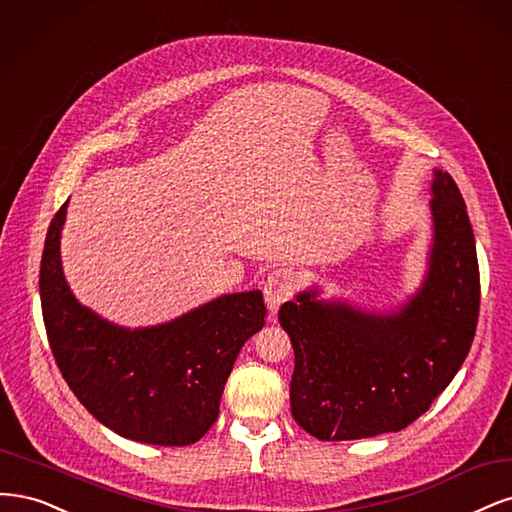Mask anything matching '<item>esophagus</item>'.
Here are the masks:
<instances>
[{"instance_id": "1", "label": "esophagus", "mask_w": 512, "mask_h": 512, "mask_svg": "<svg viewBox=\"0 0 512 512\" xmlns=\"http://www.w3.org/2000/svg\"><path fill=\"white\" fill-rule=\"evenodd\" d=\"M298 287L300 276L291 268H278L268 276L266 283H263V295H266V302L272 315L280 308V304L291 300V295L298 291Z\"/></svg>"}]
</instances>
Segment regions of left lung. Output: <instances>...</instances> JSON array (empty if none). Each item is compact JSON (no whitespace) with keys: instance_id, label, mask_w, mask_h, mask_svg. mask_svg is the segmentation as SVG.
I'll use <instances>...</instances> for the list:
<instances>
[{"instance_id":"obj_1","label":"left lung","mask_w":512,"mask_h":512,"mask_svg":"<svg viewBox=\"0 0 512 512\" xmlns=\"http://www.w3.org/2000/svg\"><path fill=\"white\" fill-rule=\"evenodd\" d=\"M434 244L421 289L395 312L317 302V289L278 310L291 338V415L319 440L400 432L447 389L470 351L481 278L455 180L434 172Z\"/></svg>"}]
</instances>
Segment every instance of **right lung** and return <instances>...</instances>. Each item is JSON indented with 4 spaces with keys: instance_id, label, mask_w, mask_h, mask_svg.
Listing matches in <instances>:
<instances>
[{
    "instance_id": "obj_1",
    "label": "right lung",
    "mask_w": 512,
    "mask_h": 512,
    "mask_svg": "<svg viewBox=\"0 0 512 512\" xmlns=\"http://www.w3.org/2000/svg\"><path fill=\"white\" fill-rule=\"evenodd\" d=\"M65 202L48 227L40 298L48 344L80 404L123 438L185 447L219 417L242 344L266 323L261 291L221 295L170 323L125 329L78 304L61 270Z\"/></svg>"
}]
</instances>
